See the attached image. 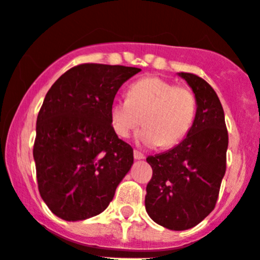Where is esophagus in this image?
Listing matches in <instances>:
<instances>
[{"label": "esophagus", "mask_w": 260, "mask_h": 260, "mask_svg": "<svg viewBox=\"0 0 260 260\" xmlns=\"http://www.w3.org/2000/svg\"><path fill=\"white\" fill-rule=\"evenodd\" d=\"M133 156H135V159H144L145 158L144 154H142L141 151H139V150L133 151Z\"/></svg>", "instance_id": "esophagus-1"}]
</instances>
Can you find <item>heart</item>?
<instances>
[{
    "instance_id": "obj_1",
    "label": "heart",
    "mask_w": 260,
    "mask_h": 260,
    "mask_svg": "<svg viewBox=\"0 0 260 260\" xmlns=\"http://www.w3.org/2000/svg\"><path fill=\"white\" fill-rule=\"evenodd\" d=\"M197 114V100L188 86L147 76L131 84L128 98H115L110 106V124L114 132L125 139L140 125L139 135L145 146L172 147L184 140Z\"/></svg>"
}]
</instances>
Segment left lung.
Listing matches in <instances>:
<instances>
[{"label": "left lung", "mask_w": 260, "mask_h": 260, "mask_svg": "<svg viewBox=\"0 0 260 260\" xmlns=\"http://www.w3.org/2000/svg\"><path fill=\"white\" fill-rule=\"evenodd\" d=\"M197 100L188 136L174 149L147 156L153 176L145 207L159 225L184 231L197 225L215 209L226 170V131L220 100L198 75L181 72Z\"/></svg>", "instance_id": "left-lung-1"}]
</instances>
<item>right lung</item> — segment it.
Wrapping results in <instances>:
<instances>
[{
  "label": "right lung",
  "mask_w": 260,
  "mask_h": 260,
  "mask_svg": "<svg viewBox=\"0 0 260 260\" xmlns=\"http://www.w3.org/2000/svg\"><path fill=\"white\" fill-rule=\"evenodd\" d=\"M136 67L83 63L46 93L37 115L34 158L39 191L63 220L106 210L133 163V149L110 124V106Z\"/></svg>",
  "instance_id": "1"
}]
</instances>
